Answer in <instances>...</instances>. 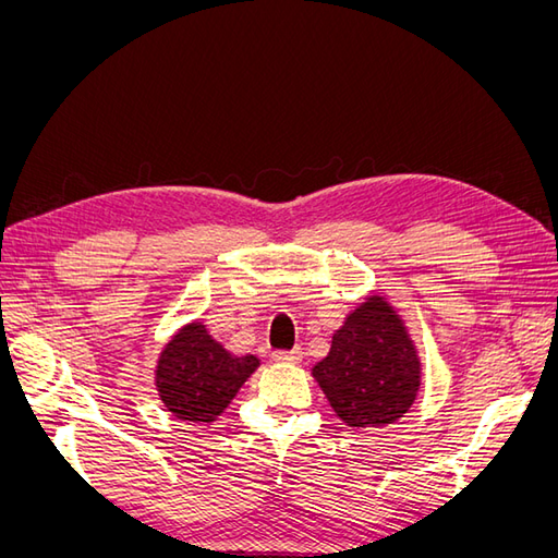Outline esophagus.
<instances>
[{
    "label": "esophagus",
    "instance_id": "obj_1",
    "mask_svg": "<svg viewBox=\"0 0 558 558\" xmlns=\"http://www.w3.org/2000/svg\"><path fill=\"white\" fill-rule=\"evenodd\" d=\"M272 359L277 363H300L302 361V349L293 347V349H277L272 353Z\"/></svg>",
    "mask_w": 558,
    "mask_h": 558
}]
</instances>
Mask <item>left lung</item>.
<instances>
[{"mask_svg": "<svg viewBox=\"0 0 558 558\" xmlns=\"http://www.w3.org/2000/svg\"><path fill=\"white\" fill-rule=\"evenodd\" d=\"M314 377L347 426L381 428L412 408L421 384L416 349L393 307L379 295L353 310L332 335Z\"/></svg>", "mask_w": 558, "mask_h": 558, "instance_id": "8db88e82", "label": "left lung"}]
</instances>
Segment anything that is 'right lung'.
Here are the masks:
<instances>
[{"mask_svg":"<svg viewBox=\"0 0 558 558\" xmlns=\"http://www.w3.org/2000/svg\"><path fill=\"white\" fill-rule=\"evenodd\" d=\"M258 367L256 356H232L202 324H191L165 347L156 369L160 400L185 421H214Z\"/></svg>","mask_w":558,"mask_h":558,"instance_id":"add662e5","label":"right lung"}]
</instances>
